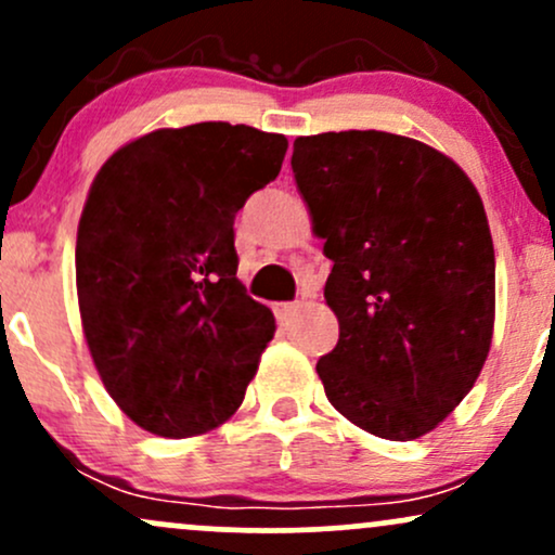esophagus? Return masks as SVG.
Here are the masks:
<instances>
[{
  "label": "esophagus",
  "mask_w": 555,
  "mask_h": 555,
  "mask_svg": "<svg viewBox=\"0 0 555 555\" xmlns=\"http://www.w3.org/2000/svg\"><path fill=\"white\" fill-rule=\"evenodd\" d=\"M297 310H299V302H279L276 308H273V313H276L279 323H286L292 315L297 313Z\"/></svg>",
  "instance_id": "1"
}]
</instances>
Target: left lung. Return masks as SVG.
<instances>
[{"label":"left lung","mask_w":555,"mask_h":555,"mask_svg":"<svg viewBox=\"0 0 555 555\" xmlns=\"http://www.w3.org/2000/svg\"><path fill=\"white\" fill-rule=\"evenodd\" d=\"M292 171L334 260L339 341L318 360L349 423L415 441L475 386L495 321V256L473 180L441 151L380 130L295 140Z\"/></svg>","instance_id":"1"}]
</instances>
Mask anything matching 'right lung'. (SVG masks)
Segmentation results:
<instances>
[{"mask_svg":"<svg viewBox=\"0 0 555 555\" xmlns=\"http://www.w3.org/2000/svg\"><path fill=\"white\" fill-rule=\"evenodd\" d=\"M286 138L247 125L154 130L106 158L75 245L82 334L109 397L164 438L237 412L276 321L237 279L234 216L279 177Z\"/></svg>","mask_w":555,"mask_h":555,"instance_id":"add662e5","label":"right lung"}]
</instances>
